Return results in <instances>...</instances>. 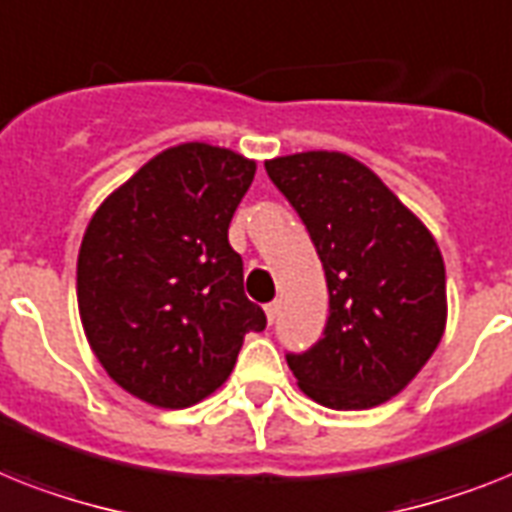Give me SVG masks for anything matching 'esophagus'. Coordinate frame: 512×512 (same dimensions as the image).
Listing matches in <instances>:
<instances>
[{
	"label": "esophagus",
	"mask_w": 512,
	"mask_h": 512,
	"mask_svg": "<svg viewBox=\"0 0 512 512\" xmlns=\"http://www.w3.org/2000/svg\"><path fill=\"white\" fill-rule=\"evenodd\" d=\"M278 302H270V305H265V315H268V323L270 326H273V323H276V318H278Z\"/></svg>",
	"instance_id": "1"
}]
</instances>
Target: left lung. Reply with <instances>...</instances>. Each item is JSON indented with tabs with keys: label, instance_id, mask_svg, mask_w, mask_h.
Returning <instances> with one entry per match:
<instances>
[{
	"label": "left lung",
	"instance_id": "1",
	"mask_svg": "<svg viewBox=\"0 0 512 512\" xmlns=\"http://www.w3.org/2000/svg\"><path fill=\"white\" fill-rule=\"evenodd\" d=\"M265 170L307 226L326 270L323 339L286 357L299 389L334 410L392 400L429 363L447 326V278L434 234L344 152L273 157Z\"/></svg>",
	"mask_w": 512,
	"mask_h": 512
}]
</instances>
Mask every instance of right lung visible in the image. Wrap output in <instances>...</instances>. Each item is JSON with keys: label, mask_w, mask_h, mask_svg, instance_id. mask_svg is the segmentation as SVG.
<instances>
[{"label": "right lung", "mask_w": 512, "mask_h": 512, "mask_svg": "<svg viewBox=\"0 0 512 512\" xmlns=\"http://www.w3.org/2000/svg\"><path fill=\"white\" fill-rule=\"evenodd\" d=\"M257 162L184 141L144 162L91 215L78 249L83 334L107 376L181 410L226 384L265 313L244 294L228 223Z\"/></svg>", "instance_id": "1"}]
</instances>
